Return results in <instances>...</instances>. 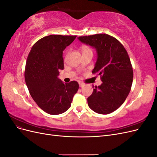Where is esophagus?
<instances>
[{"label":"esophagus","mask_w":157,"mask_h":157,"mask_svg":"<svg viewBox=\"0 0 157 157\" xmlns=\"http://www.w3.org/2000/svg\"><path fill=\"white\" fill-rule=\"evenodd\" d=\"M78 84H79V86L80 87H83L84 86V83H83L82 82H79Z\"/></svg>","instance_id":"esophagus-1"}]
</instances>
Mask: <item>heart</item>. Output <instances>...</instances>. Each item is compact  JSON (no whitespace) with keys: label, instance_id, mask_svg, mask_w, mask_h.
I'll list each match as a JSON object with an SVG mask.
<instances>
[{"label":"heart","instance_id":"b5f03b06","mask_svg":"<svg viewBox=\"0 0 157 157\" xmlns=\"http://www.w3.org/2000/svg\"><path fill=\"white\" fill-rule=\"evenodd\" d=\"M81 50H82V54L88 53V52H92V50L90 48L89 46H82Z\"/></svg>","mask_w":157,"mask_h":157}]
</instances>
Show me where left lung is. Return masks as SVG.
Wrapping results in <instances>:
<instances>
[{
	"label": "left lung",
	"instance_id": "8db88e82",
	"mask_svg": "<svg viewBox=\"0 0 157 157\" xmlns=\"http://www.w3.org/2000/svg\"><path fill=\"white\" fill-rule=\"evenodd\" d=\"M78 39L96 48L98 59L92 73L100 76L102 80L100 86H93V92L87 99L89 107L103 115L115 111L126 100L133 82L134 73L127 51L107 34L79 36Z\"/></svg>",
	"mask_w": 157,
	"mask_h": 157
}]
</instances>
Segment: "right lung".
I'll return each instance as SVG.
<instances>
[{
  "mask_svg": "<svg viewBox=\"0 0 157 157\" xmlns=\"http://www.w3.org/2000/svg\"><path fill=\"white\" fill-rule=\"evenodd\" d=\"M76 35H52L42 38L33 46L28 55L25 80L37 105L50 115H59L71 107L78 83H63L58 78L63 69V51Z\"/></svg>",
  "mask_w": 157,
  "mask_h": 157,
  "instance_id": "right-lung-1",
  "label": "right lung"
}]
</instances>
